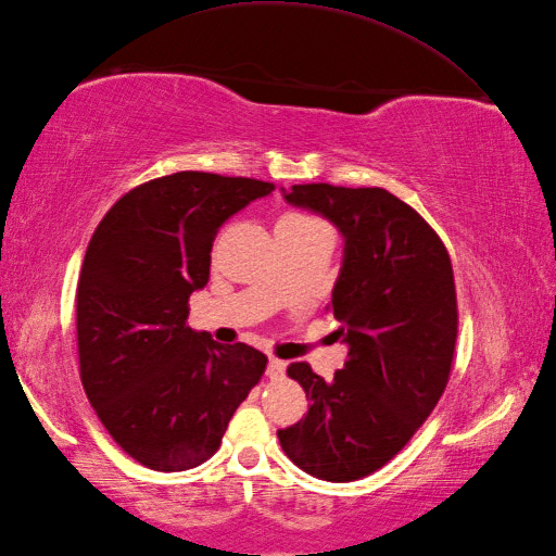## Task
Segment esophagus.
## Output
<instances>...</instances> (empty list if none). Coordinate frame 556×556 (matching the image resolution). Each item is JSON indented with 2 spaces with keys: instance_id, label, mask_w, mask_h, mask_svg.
Here are the masks:
<instances>
[{
  "instance_id": "obj_1",
  "label": "esophagus",
  "mask_w": 556,
  "mask_h": 556,
  "mask_svg": "<svg viewBox=\"0 0 556 556\" xmlns=\"http://www.w3.org/2000/svg\"><path fill=\"white\" fill-rule=\"evenodd\" d=\"M266 375L270 377V380H280L282 375H286V361L280 358H268V365H266Z\"/></svg>"
}]
</instances>
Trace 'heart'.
<instances>
[{
	"instance_id": "heart-1",
	"label": "heart",
	"mask_w": 556,
	"mask_h": 556,
	"mask_svg": "<svg viewBox=\"0 0 556 556\" xmlns=\"http://www.w3.org/2000/svg\"><path fill=\"white\" fill-rule=\"evenodd\" d=\"M286 219H304V216H286Z\"/></svg>"
}]
</instances>
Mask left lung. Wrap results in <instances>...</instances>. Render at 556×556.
Returning a JSON list of instances; mask_svg holds the SVG:
<instances>
[{
  "mask_svg": "<svg viewBox=\"0 0 556 556\" xmlns=\"http://www.w3.org/2000/svg\"><path fill=\"white\" fill-rule=\"evenodd\" d=\"M290 205L330 219L344 236L330 314L349 344L330 382L290 363L308 413L280 429L292 463L344 483L384 467L437 408L457 340V294L448 250L422 216L384 188L300 184Z\"/></svg>",
  "mask_w": 556,
  "mask_h": 556,
  "instance_id": "left-lung-1",
  "label": "left lung"
}]
</instances>
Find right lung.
<instances>
[{
  "instance_id": "right-lung-1",
  "label": "right lung",
  "mask_w": 556,
  "mask_h": 556,
  "mask_svg": "<svg viewBox=\"0 0 556 556\" xmlns=\"http://www.w3.org/2000/svg\"><path fill=\"white\" fill-rule=\"evenodd\" d=\"M274 184L176 172L122 195L93 231L75 294L79 377L108 434L143 467L193 469L268 358L188 328L219 226Z\"/></svg>"
}]
</instances>
